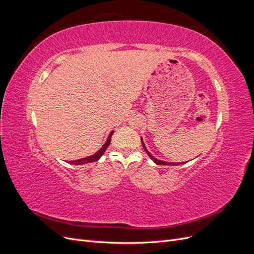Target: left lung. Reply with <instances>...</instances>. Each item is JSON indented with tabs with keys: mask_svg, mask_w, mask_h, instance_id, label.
Wrapping results in <instances>:
<instances>
[{
	"mask_svg": "<svg viewBox=\"0 0 254 254\" xmlns=\"http://www.w3.org/2000/svg\"><path fill=\"white\" fill-rule=\"evenodd\" d=\"M142 145H143V147H144V149H145V151L147 152V155L150 157V159L153 161V162H155L156 164H158V165H180V164H182V163H168V162H164V161H161V160H158V159H156L155 157H152L150 153L148 152V150L146 149V147H145V145H144V143H143V141H142Z\"/></svg>",
	"mask_w": 254,
	"mask_h": 254,
	"instance_id": "1",
	"label": "left lung"
}]
</instances>
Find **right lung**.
<instances>
[{
  "instance_id": "add662e5",
  "label": "right lung",
  "mask_w": 254,
  "mask_h": 254,
  "mask_svg": "<svg viewBox=\"0 0 254 254\" xmlns=\"http://www.w3.org/2000/svg\"><path fill=\"white\" fill-rule=\"evenodd\" d=\"M113 134V131L110 132L109 136H108V140H107V142L104 144L103 147L99 149L96 153H94L93 156H90V157H87V158H83V159H80V160H76V161H70L71 164H74V165H81V164H86V163H91V162H95V161L99 160V158H101L104 152L106 151V149L108 148V146L111 142V135Z\"/></svg>"
}]
</instances>
